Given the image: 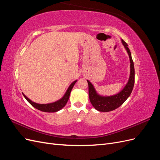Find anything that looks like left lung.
I'll list each match as a JSON object with an SVG mask.
<instances>
[{"label":"left lung","mask_w":160,"mask_h":160,"mask_svg":"<svg viewBox=\"0 0 160 160\" xmlns=\"http://www.w3.org/2000/svg\"><path fill=\"white\" fill-rule=\"evenodd\" d=\"M121 41L129 55L130 62V74L129 79L122 90L113 95H101L97 92L93 84L89 81L87 80L89 85V97L91 103L96 110L101 111V112H108L120 107L130 96L134 86L135 69L132 55H131V52L127 43L123 39H121Z\"/></svg>","instance_id":"left-lung-1"}]
</instances>
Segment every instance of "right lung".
I'll use <instances>...</instances> for the list:
<instances>
[{
    "label": "right lung",
    "instance_id": "obj_1",
    "mask_svg": "<svg viewBox=\"0 0 160 160\" xmlns=\"http://www.w3.org/2000/svg\"><path fill=\"white\" fill-rule=\"evenodd\" d=\"M77 81V80L74 81L69 85L68 89H67V90L66 91L65 93L64 94L63 96L62 97V98H61L59 100H57V101H55V102L50 103H47V104L37 103L34 102V101L28 99L23 93H22V95L24 97H25V98L27 100L28 102L32 106V107L36 108L37 109H38L41 111H44V112H49V113L57 112V111H59L61 109L63 108L65 106V105L67 104V101H68L69 98L71 91Z\"/></svg>",
    "mask_w": 160,
    "mask_h": 160
}]
</instances>
